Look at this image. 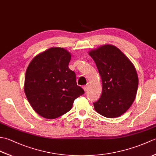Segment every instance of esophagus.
<instances>
[{"instance_id":"obj_1","label":"esophagus","mask_w":156,"mask_h":156,"mask_svg":"<svg viewBox=\"0 0 156 156\" xmlns=\"http://www.w3.org/2000/svg\"><path fill=\"white\" fill-rule=\"evenodd\" d=\"M83 89H84L85 92H87L89 90V85L87 84V85H86V86H84Z\"/></svg>"}]
</instances>
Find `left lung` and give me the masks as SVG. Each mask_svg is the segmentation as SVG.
I'll return each instance as SVG.
<instances>
[{"mask_svg": "<svg viewBox=\"0 0 156 156\" xmlns=\"http://www.w3.org/2000/svg\"><path fill=\"white\" fill-rule=\"evenodd\" d=\"M88 54L97 65L102 84L101 98L94 103L95 111L105 117H118L128 110L136 97V69L115 45H101Z\"/></svg>", "mask_w": 156, "mask_h": 156, "instance_id": "left-lung-1", "label": "left lung"}]
</instances>
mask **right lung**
Segmentation results:
<instances>
[{"label": "right lung", "mask_w": 156, "mask_h": 156, "mask_svg": "<svg viewBox=\"0 0 156 156\" xmlns=\"http://www.w3.org/2000/svg\"><path fill=\"white\" fill-rule=\"evenodd\" d=\"M71 54L62 48H51L37 55L26 70L24 91L34 110L53 119L68 112L75 99L84 93L76 74L68 68Z\"/></svg>", "instance_id": "add662e5"}]
</instances>
